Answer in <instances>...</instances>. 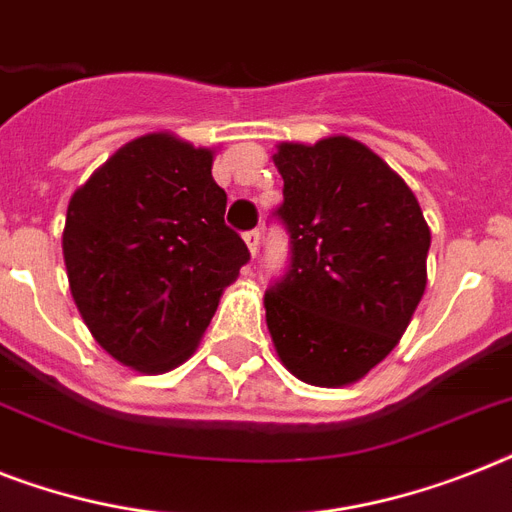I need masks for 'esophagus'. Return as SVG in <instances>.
<instances>
[{
	"label": "esophagus",
	"mask_w": 512,
	"mask_h": 512,
	"mask_svg": "<svg viewBox=\"0 0 512 512\" xmlns=\"http://www.w3.org/2000/svg\"><path fill=\"white\" fill-rule=\"evenodd\" d=\"M244 242H247V247H249V252H252V257L257 255V247H260V231H247V234H244Z\"/></svg>",
	"instance_id": "34e87169"
}]
</instances>
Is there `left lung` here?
Instances as JSON below:
<instances>
[{
    "label": "left lung",
    "instance_id": "1",
    "mask_svg": "<svg viewBox=\"0 0 512 512\" xmlns=\"http://www.w3.org/2000/svg\"><path fill=\"white\" fill-rule=\"evenodd\" d=\"M273 162L292 263L265 292L270 339L299 381L355 384L397 347L426 292L429 223L410 186L350 136L281 141Z\"/></svg>",
    "mask_w": 512,
    "mask_h": 512
}]
</instances>
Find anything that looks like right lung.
Segmentation results:
<instances>
[{
    "instance_id": "1",
    "label": "right lung",
    "mask_w": 512,
    "mask_h": 512,
    "mask_svg": "<svg viewBox=\"0 0 512 512\" xmlns=\"http://www.w3.org/2000/svg\"><path fill=\"white\" fill-rule=\"evenodd\" d=\"M213 155L173 134L139 136L70 197V294L99 347L134 371L189 360L249 260L223 220Z\"/></svg>"
}]
</instances>
